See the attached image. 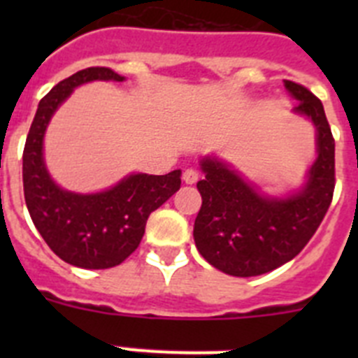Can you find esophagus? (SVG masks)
I'll return each instance as SVG.
<instances>
[{
  "label": "esophagus",
  "instance_id": "1",
  "mask_svg": "<svg viewBox=\"0 0 358 358\" xmlns=\"http://www.w3.org/2000/svg\"><path fill=\"white\" fill-rule=\"evenodd\" d=\"M182 181H185L186 185H195V182L199 181V172L194 169H186L185 172H182Z\"/></svg>",
  "mask_w": 358,
  "mask_h": 358
}]
</instances>
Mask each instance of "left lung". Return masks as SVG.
<instances>
[{"mask_svg":"<svg viewBox=\"0 0 358 358\" xmlns=\"http://www.w3.org/2000/svg\"><path fill=\"white\" fill-rule=\"evenodd\" d=\"M296 100L294 110L317 129V159L299 194L264 197L226 163L204 157V179L197 182L202 206L194 226L199 252L231 276L271 273L303 251L331 204L335 188V140L324 107L305 85L285 80Z\"/></svg>","mask_w":358,"mask_h":358,"instance_id":"left-lung-1","label":"left lung"}]
</instances>
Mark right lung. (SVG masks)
<instances>
[{"mask_svg":"<svg viewBox=\"0 0 358 358\" xmlns=\"http://www.w3.org/2000/svg\"><path fill=\"white\" fill-rule=\"evenodd\" d=\"M91 80L125 78L110 68H85L41 100L23 150V189L34 226L61 260L82 268H109L138 249L152 211L181 188V170L166 176L132 173L91 195L59 188L43 159L44 132L57 107L77 85Z\"/></svg>","mask_w":358,"mask_h":358,"instance_id":"obj_1","label":"right lung"}]
</instances>
